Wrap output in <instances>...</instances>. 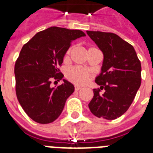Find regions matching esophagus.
I'll list each match as a JSON object with an SVG mask.
<instances>
[{
  "label": "esophagus",
  "instance_id": "esophagus-1",
  "mask_svg": "<svg viewBox=\"0 0 153 153\" xmlns=\"http://www.w3.org/2000/svg\"><path fill=\"white\" fill-rule=\"evenodd\" d=\"M81 88H82L81 86H77V85H75V86H74V90H75V91H79V90H80Z\"/></svg>",
  "mask_w": 153,
  "mask_h": 153
}]
</instances>
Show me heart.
Masks as SVG:
<instances>
[{"mask_svg": "<svg viewBox=\"0 0 153 153\" xmlns=\"http://www.w3.org/2000/svg\"><path fill=\"white\" fill-rule=\"evenodd\" d=\"M70 51H71V49H69L66 53V58L68 56ZM66 76L67 79L73 83L77 84V85H83L88 81L91 74L86 69H84L82 67H73L67 71Z\"/></svg>", "mask_w": 153, "mask_h": 153, "instance_id": "obj_1", "label": "heart"}]
</instances>
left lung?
I'll use <instances>...</instances> for the list:
<instances>
[{"label": "left lung", "instance_id": "obj_1", "mask_svg": "<svg viewBox=\"0 0 153 153\" xmlns=\"http://www.w3.org/2000/svg\"><path fill=\"white\" fill-rule=\"evenodd\" d=\"M103 53L102 72L95 82L89 103L94 116L114 120L126 113L132 104L141 83V65L133 47L111 32L86 31ZM101 89H104L102 93Z\"/></svg>", "mask_w": 153, "mask_h": 153}]
</instances>
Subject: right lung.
Returning <instances> with one entry per match:
<instances>
[{"label": "right lung", "instance_id": "1", "mask_svg": "<svg viewBox=\"0 0 153 153\" xmlns=\"http://www.w3.org/2000/svg\"><path fill=\"white\" fill-rule=\"evenodd\" d=\"M86 36L80 30L51 27L38 32L23 46L16 61V94L20 105L37 123L48 124L59 117L74 86L58 68L74 39Z\"/></svg>", "mask_w": 153, "mask_h": 153}]
</instances>
